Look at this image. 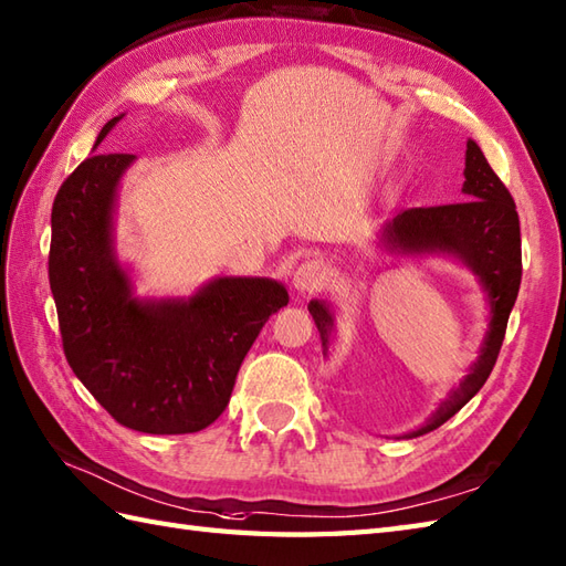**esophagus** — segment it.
Instances as JSON below:
<instances>
[{
    "label": "esophagus",
    "instance_id": "1",
    "mask_svg": "<svg viewBox=\"0 0 566 566\" xmlns=\"http://www.w3.org/2000/svg\"><path fill=\"white\" fill-rule=\"evenodd\" d=\"M327 282V268L323 260H306L301 262L294 272V286L298 292H318V289Z\"/></svg>",
    "mask_w": 566,
    "mask_h": 566
}]
</instances>
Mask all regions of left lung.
Listing matches in <instances>:
<instances>
[{
    "mask_svg": "<svg viewBox=\"0 0 566 566\" xmlns=\"http://www.w3.org/2000/svg\"><path fill=\"white\" fill-rule=\"evenodd\" d=\"M463 176V202L405 209L396 219L386 221L380 231V243L390 253H446L458 258L478 274L490 301V331L484 335L478 361L470 366L461 386L451 390L449 400L439 405L424 427L405 433L410 439L449 422L484 386L502 349L509 313L516 304L521 286V223L516 202L472 139H468ZM308 311L318 325L323 352H327L333 313L325 301H311Z\"/></svg>",
    "mask_w": 566,
    "mask_h": 566,
    "instance_id": "obj_1",
    "label": "left lung"
}]
</instances>
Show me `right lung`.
Masks as SVG:
<instances>
[{"mask_svg":"<svg viewBox=\"0 0 566 566\" xmlns=\"http://www.w3.org/2000/svg\"><path fill=\"white\" fill-rule=\"evenodd\" d=\"M133 161L88 156L52 202L48 274L62 349L117 424L192 433L227 410L248 349L289 294L268 277H217L188 298H137L113 248L117 186Z\"/></svg>","mask_w":566,"mask_h":566,"instance_id":"1","label":"right lung"}]
</instances>
